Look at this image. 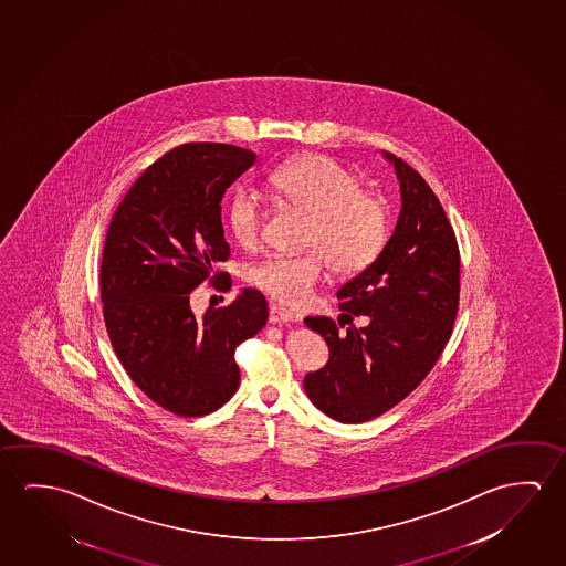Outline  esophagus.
Here are the masks:
<instances>
[{"label":"esophagus","mask_w":566,"mask_h":566,"mask_svg":"<svg viewBox=\"0 0 566 566\" xmlns=\"http://www.w3.org/2000/svg\"><path fill=\"white\" fill-rule=\"evenodd\" d=\"M269 322L270 323H292L294 322V315L286 312L284 307H280V305H270L269 312Z\"/></svg>","instance_id":"obj_1"}]
</instances>
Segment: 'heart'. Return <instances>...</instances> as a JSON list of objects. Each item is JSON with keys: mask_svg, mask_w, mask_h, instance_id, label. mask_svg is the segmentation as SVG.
<instances>
[{"mask_svg": "<svg viewBox=\"0 0 566 566\" xmlns=\"http://www.w3.org/2000/svg\"><path fill=\"white\" fill-rule=\"evenodd\" d=\"M269 184L310 213L302 254H269L252 262L247 280L280 304L302 305L327 269L350 276L376 261L390 233V211L380 196L363 191L357 176L327 157H305L274 168ZM229 229L244 247L259 241L261 193L239 188L229 201Z\"/></svg>", "mask_w": 566, "mask_h": 566, "instance_id": "1", "label": "heart"}]
</instances>
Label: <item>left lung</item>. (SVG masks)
Listing matches in <instances>:
<instances>
[{
  "instance_id": "obj_1",
  "label": "left lung",
  "mask_w": 566,
  "mask_h": 566,
  "mask_svg": "<svg viewBox=\"0 0 566 566\" xmlns=\"http://www.w3.org/2000/svg\"><path fill=\"white\" fill-rule=\"evenodd\" d=\"M384 158L400 182L390 239L373 264L337 290V322L304 319L329 347L327 365L305 375V394L340 423L378 418L416 390L441 357L459 307L461 259L441 201L401 158Z\"/></svg>"
}]
</instances>
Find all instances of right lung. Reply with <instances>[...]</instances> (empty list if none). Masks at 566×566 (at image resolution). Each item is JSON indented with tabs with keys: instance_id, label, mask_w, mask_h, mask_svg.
Returning <instances> with one entry per match:
<instances>
[{
	"instance_id": "1",
	"label": "right lung",
	"mask_w": 566,
	"mask_h": 566,
	"mask_svg": "<svg viewBox=\"0 0 566 566\" xmlns=\"http://www.w3.org/2000/svg\"><path fill=\"white\" fill-rule=\"evenodd\" d=\"M254 163L252 150L221 143L175 148L130 186L105 237L99 284L115 355L150 400L182 418L231 400L237 345L269 319L252 287L200 317L190 307L191 290L229 259L221 200Z\"/></svg>"
}]
</instances>
